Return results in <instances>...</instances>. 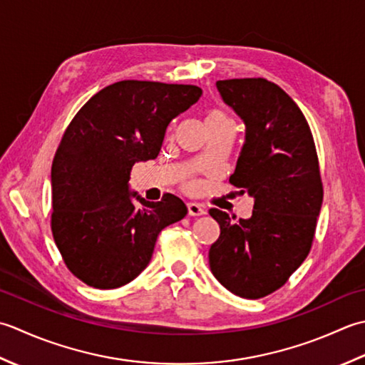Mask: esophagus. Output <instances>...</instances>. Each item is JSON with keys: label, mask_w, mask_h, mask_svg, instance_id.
<instances>
[{"label": "esophagus", "mask_w": 365, "mask_h": 365, "mask_svg": "<svg viewBox=\"0 0 365 365\" xmlns=\"http://www.w3.org/2000/svg\"><path fill=\"white\" fill-rule=\"evenodd\" d=\"M187 212H189V215H202L206 211H205V207L202 205L190 202V203H187Z\"/></svg>", "instance_id": "34e87169"}]
</instances>
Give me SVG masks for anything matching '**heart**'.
Masks as SVG:
<instances>
[{
	"label": "heart",
	"mask_w": 365,
	"mask_h": 365,
	"mask_svg": "<svg viewBox=\"0 0 365 365\" xmlns=\"http://www.w3.org/2000/svg\"><path fill=\"white\" fill-rule=\"evenodd\" d=\"M205 123L206 125H215V124H235L232 116L225 113L220 108H207L205 113Z\"/></svg>",
	"instance_id": "heart-1"
}]
</instances>
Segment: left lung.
<instances>
[{
    "mask_svg": "<svg viewBox=\"0 0 365 365\" xmlns=\"http://www.w3.org/2000/svg\"><path fill=\"white\" fill-rule=\"evenodd\" d=\"M217 89L245 123L230 184L255 203L249 219L210 210L220 227L210 267L228 292L259 299L284 287L312 249L323 202L318 154L306 116L276 83L230 78Z\"/></svg>",
    "mask_w": 365,
    "mask_h": 365,
    "instance_id": "obj_1",
    "label": "left lung"
}]
</instances>
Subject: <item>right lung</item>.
Masks as SVG:
<instances>
[{
  "label": "right lung",
  "instance_id": "add662e5",
  "mask_svg": "<svg viewBox=\"0 0 365 365\" xmlns=\"http://www.w3.org/2000/svg\"><path fill=\"white\" fill-rule=\"evenodd\" d=\"M195 85L123 80L101 89L72 118L51 163L50 227L68 269L111 289L151 262L160 230L187 214L181 198L129 193L130 170L155 159L168 124L202 96Z\"/></svg>",
  "mask_w": 365,
  "mask_h": 365
}]
</instances>
